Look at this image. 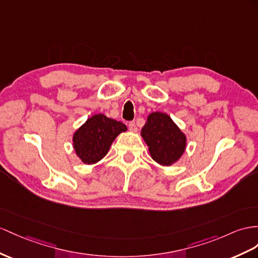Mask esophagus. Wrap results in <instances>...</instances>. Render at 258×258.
I'll use <instances>...</instances> for the list:
<instances>
[{
  "label": "esophagus",
  "instance_id": "esophagus-1",
  "mask_svg": "<svg viewBox=\"0 0 258 258\" xmlns=\"http://www.w3.org/2000/svg\"><path fill=\"white\" fill-rule=\"evenodd\" d=\"M128 128H130V131H131V132H137V126H136V123H135L134 121L130 122V124H128Z\"/></svg>",
  "mask_w": 258,
  "mask_h": 258
}]
</instances>
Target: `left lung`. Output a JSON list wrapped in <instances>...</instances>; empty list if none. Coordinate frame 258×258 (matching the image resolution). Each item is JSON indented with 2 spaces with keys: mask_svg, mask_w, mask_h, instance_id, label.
<instances>
[{
  "mask_svg": "<svg viewBox=\"0 0 258 258\" xmlns=\"http://www.w3.org/2000/svg\"><path fill=\"white\" fill-rule=\"evenodd\" d=\"M141 135L148 146L150 157L160 166H172L185 153L186 135L163 112H153L148 115Z\"/></svg>",
  "mask_w": 258,
  "mask_h": 258,
  "instance_id": "left-lung-1",
  "label": "left lung"
}]
</instances>
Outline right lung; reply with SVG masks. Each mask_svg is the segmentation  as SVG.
Returning <instances> with one entry per match:
<instances>
[{"label":"right lung","instance_id":"obj_1","mask_svg":"<svg viewBox=\"0 0 258 258\" xmlns=\"http://www.w3.org/2000/svg\"><path fill=\"white\" fill-rule=\"evenodd\" d=\"M122 122L98 113L88 117L73 134V148L85 164H95L105 157L117 135L126 132Z\"/></svg>","mask_w":258,"mask_h":258}]
</instances>
